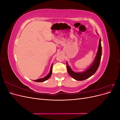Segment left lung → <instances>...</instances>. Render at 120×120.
Masks as SVG:
<instances>
[{"mask_svg": "<svg viewBox=\"0 0 120 120\" xmlns=\"http://www.w3.org/2000/svg\"><path fill=\"white\" fill-rule=\"evenodd\" d=\"M101 56V39L99 40V46H98V51L96 56L92 64L88 68V69L82 72H75L72 71L71 67L68 66L67 62V70L68 74L71 77L77 81H83L89 78L95 73L99 67Z\"/></svg>", "mask_w": 120, "mask_h": 120, "instance_id": "1", "label": "left lung"}]
</instances>
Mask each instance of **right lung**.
Instances as JSON below:
<instances>
[{"mask_svg": "<svg viewBox=\"0 0 120 120\" xmlns=\"http://www.w3.org/2000/svg\"><path fill=\"white\" fill-rule=\"evenodd\" d=\"M52 64L51 66V68H50V71L48 75H46L45 77L44 78L36 79V80H34V81L35 82H45V81H46L47 79H48L50 77V76H51V75L52 74Z\"/></svg>", "mask_w": 120, "mask_h": 120, "instance_id": "add662e5", "label": "right lung"}]
</instances>
